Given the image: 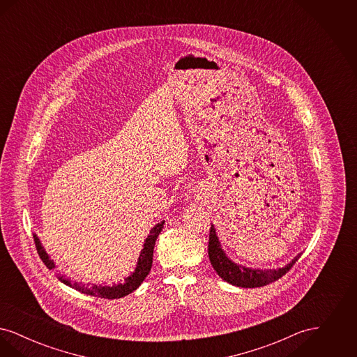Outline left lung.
<instances>
[{"instance_id":"1","label":"left lung","mask_w":357,"mask_h":357,"mask_svg":"<svg viewBox=\"0 0 357 357\" xmlns=\"http://www.w3.org/2000/svg\"><path fill=\"white\" fill-rule=\"evenodd\" d=\"M207 250H208L210 262L222 280L239 288H259L277 281L284 274H287L290 271V268L296 264V261L301 257V255H296L288 265L278 269L261 271V269H252V268L238 265L223 252L221 242L215 233L214 225H211V229H210Z\"/></svg>"}]
</instances>
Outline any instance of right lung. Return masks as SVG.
<instances>
[{"label": "right lung", "instance_id": "obj_1", "mask_svg": "<svg viewBox=\"0 0 357 357\" xmlns=\"http://www.w3.org/2000/svg\"><path fill=\"white\" fill-rule=\"evenodd\" d=\"M163 225L165 221L155 225L153 229L150 230V234L149 237L146 238L144 241V245H143V249L140 252L139 255V259H137V264H136L135 272L132 273L131 275H128L123 284H118V285H112V287H108V285H89V284H79V282H72L68 278L66 277H59V280L68 285L70 288L76 289L84 294L88 296H95V297H100V298H108V300H114V298H121L130 293H132L134 290L139 288V285L144 281V278L149 275V273L151 271V266H153V246H155V242H156V238L160 234L162 229H163ZM34 243H36V249H37V253L40 255V258L43 259V262L45 264V266L48 269H54V262L53 259H50V255H47L45 249L43 248L41 242L38 237L33 234Z\"/></svg>", "mask_w": 357, "mask_h": 357}]
</instances>
